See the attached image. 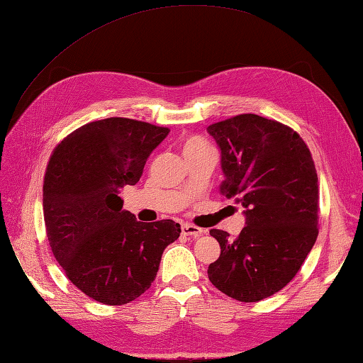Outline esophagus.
Segmentation results:
<instances>
[{"label": "esophagus", "instance_id": "34e87169", "mask_svg": "<svg viewBox=\"0 0 363 363\" xmlns=\"http://www.w3.org/2000/svg\"><path fill=\"white\" fill-rule=\"evenodd\" d=\"M202 233H203L202 228H199V227H196V225H192V223H183L182 225V235L183 236L199 238V236H202Z\"/></svg>", "mask_w": 363, "mask_h": 363}]
</instances>
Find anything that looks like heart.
Returning a JSON list of instances; mask_svg holds the SVG:
<instances>
[{"mask_svg":"<svg viewBox=\"0 0 363 363\" xmlns=\"http://www.w3.org/2000/svg\"><path fill=\"white\" fill-rule=\"evenodd\" d=\"M209 147L208 143L202 138H199V136H188V138H184L182 143V149H183V154H191V152H197V150H202Z\"/></svg>","mask_w":363,"mask_h":363,"instance_id":"heart-1","label":"heart"}]
</instances>
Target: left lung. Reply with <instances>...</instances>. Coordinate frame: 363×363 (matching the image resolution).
<instances>
[{
	"mask_svg": "<svg viewBox=\"0 0 363 363\" xmlns=\"http://www.w3.org/2000/svg\"><path fill=\"white\" fill-rule=\"evenodd\" d=\"M222 150L220 194L245 208L238 239L220 244L208 278L238 301L255 303L287 286L318 236V177L308 144L294 128L253 113L208 125Z\"/></svg>",
	"mask_w": 363,
	"mask_h": 363,
	"instance_id": "obj_1",
	"label": "left lung"
}]
</instances>
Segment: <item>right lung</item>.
Returning a JSON list of instances; mask_svg holds the SVG:
<instances>
[{
    "mask_svg": "<svg viewBox=\"0 0 363 363\" xmlns=\"http://www.w3.org/2000/svg\"><path fill=\"white\" fill-rule=\"evenodd\" d=\"M167 133V127L128 118L93 121L65 136L48 161V240L68 279L94 301L136 300L154 283L164 248L180 236L171 219L138 222L118 196L140 182Z\"/></svg>",
    "mask_w": 363,
    "mask_h": 363,
    "instance_id": "1",
    "label": "right lung"
}]
</instances>
